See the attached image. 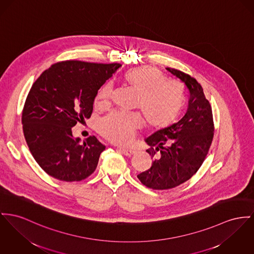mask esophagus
<instances>
[{
	"label": "esophagus",
	"mask_w": 254,
	"mask_h": 254,
	"mask_svg": "<svg viewBox=\"0 0 254 254\" xmlns=\"http://www.w3.org/2000/svg\"><path fill=\"white\" fill-rule=\"evenodd\" d=\"M120 151L123 153L125 156H131L135 154V150L133 148H120Z\"/></svg>",
	"instance_id": "obj_1"
}]
</instances>
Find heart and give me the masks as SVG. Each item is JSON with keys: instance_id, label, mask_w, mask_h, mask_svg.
I'll return each instance as SVG.
<instances>
[{"instance_id": "b5f03b06", "label": "heart", "mask_w": 254, "mask_h": 254, "mask_svg": "<svg viewBox=\"0 0 254 254\" xmlns=\"http://www.w3.org/2000/svg\"><path fill=\"white\" fill-rule=\"evenodd\" d=\"M124 78L138 92L135 108L141 111L150 127L163 128L175 119L183 104V88L177 81L167 79L163 72L153 67L132 69ZM113 99L114 87L109 82L98 91L95 105L106 109ZM142 124L143 118L138 112L114 111L100 119L98 131L113 143L127 144Z\"/></svg>"}]
</instances>
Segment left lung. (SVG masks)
Wrapping results in <instances>:
<instances>
[{"label": "left lung", "mask_w": 254, "mask_h": 254, "mask_svg": "<svg viewBox=\"0 0 254 254\" xmlns=\"http://www.w3.org/2000/svg\"><path fill=\"white\" fill-rule=\"evenodd\" d=\"M167 70L184 83L189 103L185 116L178 122L145 139L151 146L146 152L154 158V162L151 168L139 173L137 178L153 190L175 188L195 174L208 154L215 130L212 108L200 84L180 70L170 67Z\"/></svg>", "instance_id": "1"}]
</instances>
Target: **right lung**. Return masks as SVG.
Masks as SVG:
<instances>
[{"mask_svg": "<svg viewBox=\"0 0 254 254\" xmlns=\"http://www.w3.org/2000/svg\"><path fill=\"white\" fill-rule=\"evenodd\" d=\"M120 66L60 62L34 82L22 112L23 132L34 160L52 177L81 181L96 169L105 145L94 135L80 144L71 128L91 117L98 89Z\"/></svg>", "mask_w": 254, "mask_h": 254, "instance_id": "add662e5", "label": "right lung"}]
</instances>
